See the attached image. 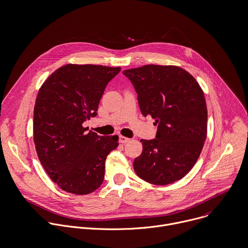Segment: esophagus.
<instances>
[{"label":"esophagus","mask_w":248,"mask_h":248,"mask_svg":"<svg viewBox=\"0 0 248 248\" xmlns=\"http://www.w3.org/2000/svg\"><path fill=\"white\" fill-rule=\"evenodd\" d=\"M129 140H130L129 138H126V137H124V136H120V143L124 144V143H127Z\"/></svg>","instance_id":"1"}]
</instances>
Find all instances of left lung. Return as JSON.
I'll use <instances>...</instances> for the list:
<instances>
[{
    "instance_id": "obj_1",
    "label": "left lung",
    "mask_w": 248,
    "mask_h": 248,
    "mask_svg": "<svg viewBox=\"0 0 248 248\" xmlns=\"http://www.w3.org/2000/svg\"><path fill=\"white\" fill-rule=\"evenodd\" d=\"M123 73L138 94L141 113L157 125L155 139L141 140L135 173L156 186L181 180L195 165L207 138L208 110L200 85L176 65L147 64Z\"/></svg>"
}]
</instances>
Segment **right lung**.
Instances as JSON below:
<instances>
[{
  "mask_svg": "<svg viewBox=\"0 0 248 248\" xmlns=\"http://www.w3.org/2000/svg\"><path fill=\"white\" fill-rule=\"evenodd\" d=\"M121 67L65 64L40 87L33 109V142L50 179L61 189L85 195L103 180L105 160L118 135L99 136L83 123L97 115L107 84Z\"/></svg>",
  "mask_w": 248,
  "mask_h": 248,
  "instance_id": "obj_1",
  "label": "right lung"
}]
</instances>
